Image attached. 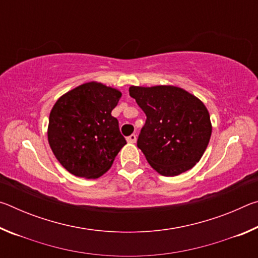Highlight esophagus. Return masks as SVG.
Wrapping results in <instances>:
<instances>
[{"label":"esophagus","instance_id":"esophagus-1","mask_svg":"<svg viewBox=\"0 0 258 258\" xmlns=\"http://www.w3.org/2000/svg\"><path fill=\"white\" fill-rule=\"evenodd\" d=\"M126 140H127V142H130V143H135L137 142V135L135 134L130 135V137L126 138Z\"/></svg>","mask_w":258,"mask_h":258}]
</instances>
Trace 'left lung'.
<instances>
[{
	"instance_id": "8db88e82",
	"label": "left lung",
	"mask_w": 258,
	"mask_h": 258,
	"mask_svg": "<svg viewBox=\"0 0 258 258\" xmlns=\"http://www.w3.org/2000/svg\"><path fill=\"white\" fill-rule=\"evenodd\" d=\"M130 95L145 111L138 147L155 171L176 176L202 158L212 135L205 104L181 87L131 86Z\"/></svg>"
}]
</instances>
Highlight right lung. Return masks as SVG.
<instances>
[{
	"mask_svg": "<svg viewBox=\"0 0 258 258\" xmlns=\"http://www.w3.org/2000/svg\"><path fill=\"white\" fill-rule=\"evenodd\" d=\"M120 97L118 90L90 82L54 103L47 140L55 158L73 175L100 177L126 145L118 120L111 116Z\"/></svg>",
	"mask_w": 258,
	"mask_h": 258,
	"instance_id": "obj_1",
	"label": "right lung"
}]
</instances>
